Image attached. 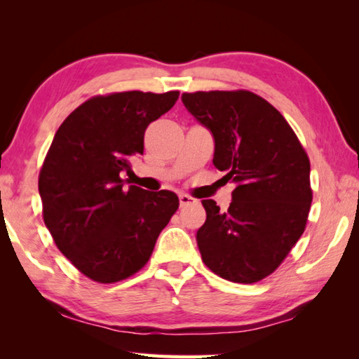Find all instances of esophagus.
Returning <instances> with one entry per match:
<instances>
[{
	"label": "esophagus",
	"mask_w": 359,
	"mask_h": 359,
	"mask_svg": "<svg viewBox=\"0 0 359 359\" xmlns=\"http://www.w3.org/2000/svg\"><path fill=\"white\" fill-rule=\"evenodd\" d=\"M179 203H180V208H185V205L194 203V199L191 196H188V194H180Z\"/></svg>",
	"instance_id": "esophagus-1"
}]
</instances>
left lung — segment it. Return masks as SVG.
Here are the masks:
<instances>
[{"label":"left lung","mask_w":359,"mask_h":359,"mask_svg":"<svg viewBox=\"0 0 359 359\" xmlns=\"http://www.w3.org/2000/svg\"><path fill=\"white\" fill-rule=\"evenodd\" d=\"M182 102L214 136V166L236 185L226 212L203 199L196 233L204 264L236 283L263 280L304 233L312 203L311 161L283 115L261 96L184 93Z\"/></svg>","instance_id":"left-lung-1"}]
</instances>
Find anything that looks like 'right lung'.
Instances as JSON below:
<instances>
[{
	"instance_id": "add662e5",
	"label": "right lung",
	"mask_w": 359,
	"mask_h": 359,
	"mask_svg": "<svg viewBox=\"0 0 359 359\" xmlns=\"http://www.w3.org/2000/svg\"><path fill=\"white\" fill-rule=\"evenodd\" d=\"M179 92L95 96L68 115L39 172L47 229L83 276L114 283L147 263L158 236L179 208L177 194L125 187L131 158L142 155L147 126Z\"/></svg>"
}]
</instances>
